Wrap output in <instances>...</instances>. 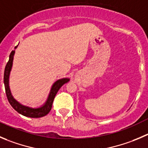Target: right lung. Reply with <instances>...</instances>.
Here are the masks:
<instances>
[{"instance_id":"1","label":"right lung","mask_w":148,"mask_h":148,"mask_svg":"<svg viewBox=\"0 0 148 148\" xmlns=\"http://www.w3.org/2000/svg\"><path fill=\"white\" fill-rule=\"evenodd\" d=\"M18 46H15L14 49H16ZM15 51H12L11 52V54L9 55V60L7 62L6 65H5V70H4V76H3V82L4 86H5V94H6L7 99H8V102H9L10 105H12V108L17 111L19 113L22 114L24 116L29 118H40L45 116L47 115L49 112H50L51 109L52 107V103L54 101V97H55L56 94H57V91H59L60 88L64 85V84L70 81L69 78H62V79L58 80L56 81L53 86H52L51 88L50 93L48 97V99L46 102H45L44 105L41 106L40 108H31L29 107L25 106V105H21L19 102H18L14 98L12 97V93L10 91L9 86H8V80H9V74L11 70L12 67V64H13V60H14V55Z\"/></svg>"}]
</instances>
